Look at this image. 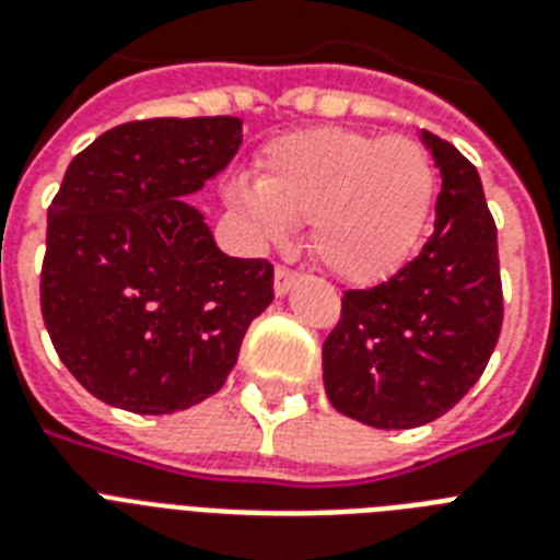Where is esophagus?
I'll return each instance as SVG.
<instances>
[{"instance_id":"obj_1","label":"esophagus","mask_w":560,"mask_h":560,"mask_svg":"<svg viewBox=\"0 0 560 560\" xmlns=\"http://www.w3.org/2000/svg\"><path fill=\"white\" fill-rule=\"evenodd\" d=\"M296 279H299L296 270H290V267L279 264V267H276V293H279V296H284V293H288V290L296 284Z\"/></svg>"}]
</instances>
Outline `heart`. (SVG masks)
I'll list each match as a JSON object with an SVG mask.
<instances>
[{
    "instance_id": "b5f03b06",
    "label": "heart",
    "mask_w": 560,
    "mask_h": 560,
    "mask_svg": "<svg viewBox=\"0 0 560 560\" xmlns=\"http://www.w3.org/2000/svg\"><path fill=\"white\" fill-rule=\"evenodd\" d=\"M435 191L433 156L418 139L316 127L267 144L255 183L235 179L229 202L267 241L307 223V246L325 270L374 284L418 253Z\"/></svg>"
}]
</instances>
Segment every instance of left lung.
<instances>
[{"instance_id": "1", "label": "left lung", "mask_w": 560, "mask_h": 560, "mask_svg": "<svg viewBox=\"0 0 560 560\" xmlns=\"http://www.w3.org/2000/svg\"><path fill=\"white\" fill-rule=\"evenodd\" d=\"M442 171L433 235L392 279L342 293L323 346L331 407L377 430H409L456 407L503 328L497 226L477 168L421 130Z\"/></svg>"}]
</instances>
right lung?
Wrapping results in <instances>:
<instances>
[{"mask_svg": "<svg viewBox=\"0 0 560 560\" xmlns=\"http://www.w3.org/2000/svg\"><path fill=\"white\" fill-rule=\"evenodd\" d=\"M237 148L235 116L144 118L101 133L66 168L39 307L57 358L109 407L168 416L214 395L272 302V264L220 253L183 200Z\"/></svg>", "mask_w": 560, "mask_h": 560, "instance_id": "1", "label": "right lung"}]
</instances>
